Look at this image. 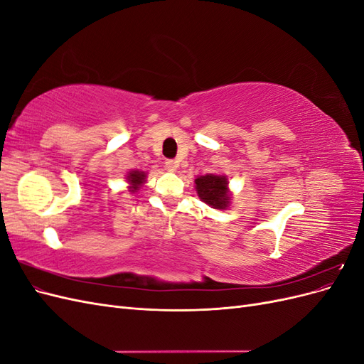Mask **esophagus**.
Returning a JSON list of instances; mask_svg holds the SVG:
<instances>
[{
    "label": "esophagus",
    "mask_w": 364,
    "mask_h": 364,
    "mask_svg": "<svg viewBox=\"0 0 364 364\" xmlns=\"http://www.w3.org/2000/svg\"><path fill=\"white\" fill-rule=\"evenodd\" d=\"M165 168H167L168 171H171V173H174L176 170H178V162H176V161H167V162H165Z\"/></svg>",
    "instance_id": "esophagus-1"
}]
</instances>
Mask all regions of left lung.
<instances>
[{
    "mask_svg": "<svg viewBox=\"0 0 364 364\" xmlns=\"http://www.w3.org/2000/svg\"><path fill=\"white\" fill-rule=\"evenodd\" d=\"M194 188L202 202L214 209H228L232 200L229 181L225 174H205L194 179Z\"/></svg>",
    "mask_w": 364,
    "mask_h": 364,
    "instance_id": "1",
    "label": "left lung"
}]
</instances>
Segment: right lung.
<instances>
[{
    "label": "right lung",
    "mask_w": 364,
    "mask_h": 364,
    "mask_svg": "<svg viewBox=\"0 0 364 364\" xmlns=\"http://www.w3.org/2000/svg\"><path fill=\"white\" fill-rule=\"evenodd\" d=\"M147 173L141 170H129L126 174V182H127V190L130 193H136L142 185L146 183Z\"/></svg>",
    "instance_id": "obj_1"
}]
</instances>
